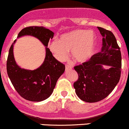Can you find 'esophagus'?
<instances>
[{"label": "esophagus", "mask_w": 129, "mask_h": 129, "mask_svg": "<svg viewBox=\"0 0 129 129\" xmlns=\"http://www.w3.org/2000/svg\"><path fill=\"white\" fill-rule=\"evenodd\" d=\"M72 69V67L70 64H66V70H70V69Z\"/></svg>", "instance_id": "esophagus-1"}]
</instances>
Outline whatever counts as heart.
<instances>
[{
  "label": "heart",
  "mask_w": 129,
  "mask_h": 129,
  "mask_svg": "<svg viewBox=\"0 0 129 129\" xmlns=\"http://www.w3.org/2000/svg\"><path fill=\"white\" fill-rule=\"evenodd\" d=\"M96 37L93 32L84 29H76L62 35L57 41L49 45L50 51L60 62L65 61L71 51L72 57L75 62L82 63L91 56L95 48Z\"/></svg>",
  "instance_id": "1"
}]
</instances>
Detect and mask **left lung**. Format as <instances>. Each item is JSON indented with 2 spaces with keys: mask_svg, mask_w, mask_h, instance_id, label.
I'll return each mask as SVG.
<instances>
[{
  "mask_svg": "<svg viewBox=\"0 0 129 129\" xmlns=\"http://www.w3.org/2000/svg\"><path fill=\"white\" fill-rule=\"evenodd\" d=\"M98 29L103 37L101 51L74 67L78 75L74 83L75 93L87 103L98 102L108 96L118 83L121 74V53L114 35L101 27ZM103 64L110 67L105 69Z\"/></svg>",
  "mask_w": 129,
  "mask_h": 129,
  "instance_id": "8db88e82",
  "label": "left lung"
}]
</instances>
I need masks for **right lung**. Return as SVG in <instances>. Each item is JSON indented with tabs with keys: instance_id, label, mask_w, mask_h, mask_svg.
I'll use <instances>...</instances> for the list:
<instances>
[{
	"instance_id": "right-lung-1",
	"label": "right lung",
	"mask_w": 129,
	"mask_h": 129,
	"mask_svg": "<svg viewBox=\"0 0 129 129\" xmlns=\"http://www.w3.org/2000/svg\"><path fill=\"white\" fill-rule=\"evenodd\" d=\"M54 33L43 26H29L21 29L18 37L32 36L36 38L46 46V57L41 66L36 70H26L17 64L13 55L12 43L7 61V71L12 85L18 93L25 100L42 101L48 98L53 92L57 80L65 71V65L52 55L47 45Z\"/></svg>"
}]
</instances>
